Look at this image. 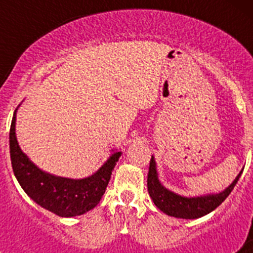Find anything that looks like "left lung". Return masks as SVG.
<instances>
[{"mask_svg": "<svg viewBox=\"0 0 253 253\" xmlns=\"http://www.w3.org/2000/svg\"><path fill=\"white\" fill-rule=\"evenodd\" d=\"M242 171L238 173L236 180L222 193L186 198V196H181L178 194L172 193L161 184L160 180H158L157 169H156V161L152 156L151 162H149L147 187H148L149 196L153 200L154 205L161 211H163V213L169 216H175V218L196 219L209 214L210 211H213L214 209H216L219 205L224 202L228 195L232 193L234 186H236L237 181L240 180Z\"/></svg>", "mask_w": 253, "mask_h": 253, "instance_id": "obj_1", "label": "left lung"}]
</instances>
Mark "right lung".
I'll use <instances>...</instances> for the list:
<instances>
[{
  "instance_id": "add662e5",
  "label": "right lung",
  "mask_w": 253,
  "mask_h": 253,
  "mask_svg": "<svg viewBox=\"0 0 253 253\" xmlns=\"http://www.w3.org/2000/svg\"><path fill=\"white\" fill-rule=\"evenodd\" d=\"M16 111L10 128V156L20 186L38 205L64 218L81 215L99 204L122 152H114L93 175L67 178L42 171L20 148L15 133Z\"/></svg>"
}]
</instances>
